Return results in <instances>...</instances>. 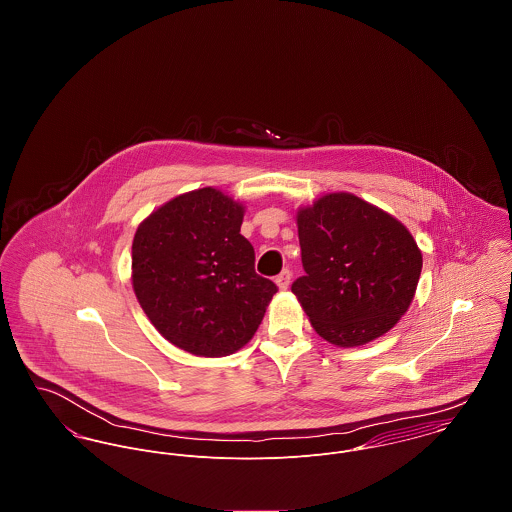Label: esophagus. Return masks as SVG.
Here are the masks:
<instances>
[{"label":"esophagus","instance_id":"esophagus-1","mask_svg":"<svg viewBox=\"0 0 512 512\" xmlns=\"http://www.w3.org/2000/svg\"><path fill=\"white\" fill-rule=\"evenodd\" d=\"M290 282H292V272L290 270H284L282 274L276 276V284L280 290H288L290 288Z\"/></svg>","mask_w":512,"mask_h":512}]
</instances>
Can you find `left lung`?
I'll return each mask as SVG.
<instances>
[{
    "mask_svg": "<svg viewBox=\"0 0 512 512\" xmlns=\"http://www.w3.org/2000/svg\"><path fill=\"white\" fill-rule=\"evenodd\" d=\"M297 234L305 276L292 292L325 341L365 345L408 311L422 252L402 222L351 193H331L297 213Z\"/></svg>",
    "mask_w": 512,
    "mask_h": 512,
    "instance_id": "1",
    "label": "left lung"
}]
</instances>
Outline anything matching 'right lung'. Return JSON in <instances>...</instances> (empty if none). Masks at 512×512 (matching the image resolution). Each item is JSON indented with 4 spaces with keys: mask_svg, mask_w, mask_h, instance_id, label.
Returning a JSON list of instances; mask_svg holds the SVG:
<instances>
[{
    "mask_svg": "<svg viewBox=\"0 0 512 512\" xmlns=\"http://www.w3.org/2000/svg\"><path fill=\"white\" fill-rule=\"evenodd\" d=\"M244 207L213 187L179 195L136 230L132 284L153 327L197 357H226L256 333L278 286L256 274Z\"/></svg>",
    "mask_w": 512,
    "mask_h": 512,
    "instance_id": "right-lung-1",
    "label": "right lung"
}]
</instances>
